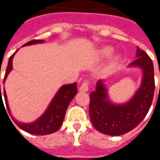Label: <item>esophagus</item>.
Listing matches in <instances>:
<instances>
[{"mask_svg": "<svg viewBox=\"0 0 160 160\" xmlns=\"http://www.w3.org/2000/svg\"><path fill=\"white\" fill-rule=\"evenodd\" d=\"M79 90L81 92H88V90H89V82H88V80H86L85 82H83L82 83V85L80 87V88H79Z\"/></svg>", "mask_w": 160, "mask_h": 160, "instance_id": "1", "label": "esophagus"}]
</instances>
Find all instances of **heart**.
<instances>
[{
    "mask_svg": "<svg viewBox=\"0 0 160 160\" xmlns=\"http://www.w3.org/2000/svg\"><path fill=\"white\" fill-rule=\"evenodd\" d=\"M113 48L110 47H103L102 49L100 50L99 51V55H100V57L101 58H107L109 57V55H111V54L113 53ZM118 56H115V57L113 58V60L111 61V66L114 65V64L118 62Z\"/></svg>",
    "mask_w": 160,
    "mask_h": 160,
    "instance_id": "1",
    "label": "heart"
}]
</instances>
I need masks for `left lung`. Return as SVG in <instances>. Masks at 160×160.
<instances>
[{"instance_id":"8db88e82","label":"left lung","mask_w":160,"mask_h":160,"mask_svg":"<svg viewBox=\"0 0 160 160\" xmlns=\"http://www.w3.org/2000/svg\"><path fill=\"white\" fill-rule=\"evenodd\" d=\"M136 60L129 66L143 71L141 88L128 102L114 105L108 99L107 90L101 80L96 83L95 92L90 94L89 114L95 128L109 136H120L134 129L146 117L154 93V65L144 51L137 48Z\"/></svg>"}]
</instances>
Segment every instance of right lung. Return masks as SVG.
Wrapping results in <instances>:
<instances>
[{
  "label": "right lung",
  "mask_w": 160,
  "mask_h": 160,
  "mask_svg": "<svg viewBox=\"0 0 160 160\" xmlns=\"http://www.w3.org/2000/svg\"><path fill=\"white\" fill-rule=\"evenodd\" d=\"M43 42H44L43 40L30 41V42L25 43L23 45V47L24 46H28V45L36 44V43H42ZM16 51L9 59L6 74H5V78H4V82L6 79V77L9 74V72L12 70V68H13L12 59H13L14 54L16 53ZM77 82L62 86L55 96V97L53 98L51 104L49 105L46 112L38 119L36 120L35 122H31V123H23V122H18L14 118H13V119H14V122L16 123V125L19 128L30 133V134H32V135H48V134H51V133L55 132L61 127L63 121H64V116H65L67 108H68V105L72 100V98L74 97L75 95L77 94ZM4 97H5V101H6L7 110L10 112V108H9V105H8L7 97H6L5 88H4ZM1 98H2V96H1V92L0 102L1 101L3 102Z\"/></svg>",
  "instance_id": "right-lung-1"
}]
</instances>
